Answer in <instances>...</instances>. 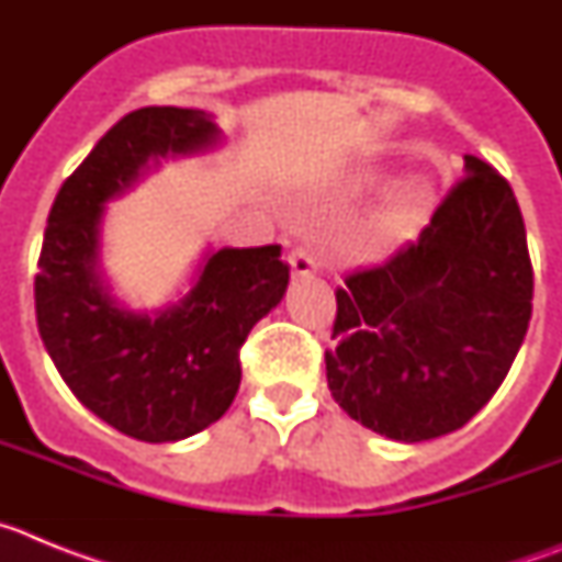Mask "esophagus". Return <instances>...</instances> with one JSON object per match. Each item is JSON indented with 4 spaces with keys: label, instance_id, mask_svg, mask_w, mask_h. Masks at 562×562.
Returning a JSON list of instances; mask_svg holds the SVG:
<instances>
[{
    "label": "esophagus",
    "instance_id": "1",
    "mask_svg": "<svg viewBox=\"0 0 562 562\" xmlns=\"http://www.w3.org/2000/svg\"><path fill=\"white\" fill-rule=\"evenodd\" d=\"M290 267H292V276L295 278H304V276H315L317 272V261L310 250L304 247H295L290 252Z\"/></svg>",
    "mask_w": 562,
    "mask_h": 562
}]
</instances>
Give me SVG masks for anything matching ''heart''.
<instances>
[{
    "label": "heart",
    "mask_w": 562,
    "mask_h": 562,
    "mask_svg": "<svg viewBox=\"0 0 562 562\" xmlns=\"http://www.w3.org/2000/svg\"><path fill=\"white\" fill-rule=\"evenodd\" d=\"M436 202H439V182H436L434 173L419 171L400 180L382 202L380 213H376L369 233H366L362 247L371 252H380L408 241L434 216Z\"/></svg>",
    "instance_id": "b5f03b06"
}]
</instances>
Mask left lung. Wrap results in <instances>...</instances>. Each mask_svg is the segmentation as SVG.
<instances>
[{
	"mask_svg": "<svg viewBox=\"0 0 562 562\" xmlns=\"http://www.w3.org/2000/svg\"><path fill=\"white\" fill-rule=\"evenodd\" d=\"M416 241L337 290L326 380L394 441L453 434L493 400L532 317V261L509 182L467 154Z\"/></svg>",
	"mask_w": 562,
	"mask_h": 562,
	"instance_id": "1",
	"label": "left lung"
}]
</instances>
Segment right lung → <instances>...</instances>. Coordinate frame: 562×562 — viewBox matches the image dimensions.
<instances>
[{"instance_id":"1","label":"right lung","mask_w":562,"mask_h":562,"mask_svg":"<svg viewBox=\"0 0 562 562\" xmlns=\"http://www.w3.org/2000/svg\"><path fill=\"white\" fill-rule=\"evenodd\" d=\"M220 126L202 109L146 106L103 134L49 207L36 276L44 349L69 391L132 439L180 441L222 419L241 382L238 349L281 304V247L207 252L188 295L157 312L123 306L101 270L106 202L168 157L211 151Z\"/></svg>"}]
</instances>
